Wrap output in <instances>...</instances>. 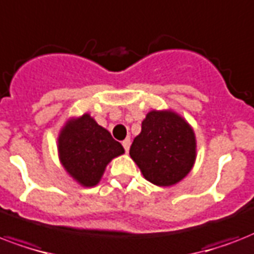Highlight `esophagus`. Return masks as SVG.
<instances>
[{
  "instance_id": "34e87169",
  "label": "esophagus",
  "mask_w": 254,
  "mask_h": 254,
  "mask_svg": "<svg viewBox=\"0 0 254 254\" xmlns=\"http://www.w3.org/2000/svg\"><path fill=\"white\" fill-rule=\"evenodd\" d=\"M123 147H125L126 149V152H128V149H129V145H131V141H129V139H126V140H123Z\"/></svg>"
}]
</instances>
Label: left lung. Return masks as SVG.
<instances>
[{
    "label": "left lung",
    "instance_id": "left-lung-1",
    "mask_svg": "<svg viewBox=\"0 0 254 254\" xmlns=\"http://www.w3.org/2000/svg\"><path fill=\"white\" fill-rule=\"evenodd\" d=\"M129 156L148 182L159 187L174 186L190 174L196 160L193 129L171 110H152L141 122Z\"/></svg>",
    "mask_w": 254,
    "mask_h": 254
}]
</instances>
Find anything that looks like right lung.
<instances>
[{
    "mask_svg": "<svg viewBox=\"0 0 254 254\" xmlns=\"http://www.w3.org/2000/svg\"><path fill=\"white\" fill-rule=\"evenodd\" d=\"M58 154L64 170L83 187L100 182L106 167L125 148L88 114L68 121L58 136Z\"/></svg>",
    "mask_w": 254,
    "mask_h": 254,
    "instance_id": "right-lung-1",
    "label": "right lung"
}]
</instances>
